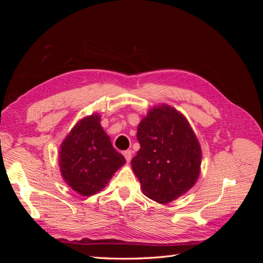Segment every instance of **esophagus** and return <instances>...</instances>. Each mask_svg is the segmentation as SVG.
<instances>
[{
	"mask_svg": "<svg viewBox=\"0 0 263 263\" xmlns=\"http://www.w3.org/2000/svg\"><path fill=\"white\" fill-rule=\"evenodd\" d=\"M123 155H124V157H125V159H126V161H127V162H130L132 156H133V151H132V150H126V151H124Z\"/></svg>",
	"mask_w": 263,
	"mask_h": 263,
	"instance_id": "34e87169",
	"label": "esophagus"
}]
</instances>
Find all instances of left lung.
Segmentation results:
<instances>
[{
  "mask_svg": "<svg viewBox=\"0 0 263 263\" xmlns=\"http://www.w3.org/2000/svg\"><path fill=\"white\" fill-rule=\"evenodd\" d=\"M140 149L132 168L142 193L166 204L185 194L200 176L202 150L184 115L166 104L151 108L137 129Z\"/></svg>",
  "mask_w": 263,
  "mask_h": 263,
  "instance_id": "left-lung-1",
  "label": "left lung"
}]
</instances>
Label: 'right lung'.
<instances>
[{
    "label": "right lung",
    "instance_id": "1",
    "mask_svg": "<svg viewBox=\"0 0 263 263\" xmlns=\"http://www.w3.org/2000/svg\"><path fill=\"white\" fill-rule=\"evenodd\" d=\"M101 116L92 114L79 121L59 153L61 176L74 192L90 196L100 192L125 164L100 124Z\"/></svg>",
    "mask_w": 263,
    "mask_h": 263
}]
</instances>
